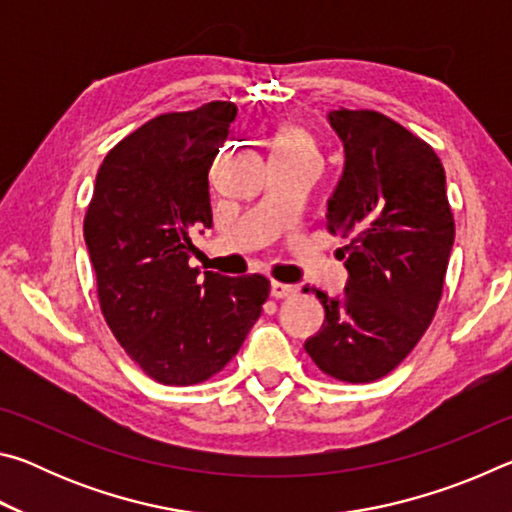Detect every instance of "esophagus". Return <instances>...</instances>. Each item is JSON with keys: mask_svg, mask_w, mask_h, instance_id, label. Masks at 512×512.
Here are the masks:
<instances>
[{"mask_svg": "<svg viewBox=\"0 0 512 512\" xmlns=\"http://www.w3.org/2000/svg\"><path fill=\"white\" fill-rule=\"evenodd\" d=\"M296 293H298V289L293 287V284L271 282V296H273V298H277V300H282V298H291V296H296Z\"/></svg>", "mask_w": 512, "mask_h": 512, "instance_id": "34e87169", "label": "esophagus"}]
</instances>
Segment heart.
Returning <instances> with one entry per match:
<instances>
[{
	"instance_id": "b5f03b06",
	"label": "heart",
	"mask_w": 512,
	"mask_h": 512,
	"mask_svg": "<svg viewBox=\"0 0 512 512\" xmlns=\"http://www.w3.org/2000/svg\"><path fill=\"white\" fill-rule=\"evenodd\" d=\"M296 153H316V144L311 135L296 124H284L275 131L271 140V155H296Z\"/></svg>"
}]
</instances>
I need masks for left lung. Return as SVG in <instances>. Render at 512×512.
Returning <instances> with one entry per match:
<instances>
[{"mask_svg":"<svg viewBox=\"0 0 512 512\" xmlns=\"http://www.w3.org/2000/svg\"><path fill=\"white\" fill-rule=\"evenodd\" d=\"M345 151L327 201V230L341 248V298L311 289L325 323L305 350L325 375L366 384L406 359L436 314L454 246L443 162L427 142L375 110H332ZM309 289H305L307 293Z\"/></svg>","mask_w":512,"mask_h":512,"instance_id":"obj_1","label":"left lung"}]
</instances>
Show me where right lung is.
<instances>
[{"instance_id":"1","label":"right lung","mask_w":512,"mask_h":512,"mask_svg":"<svg viewBox=\"0 0 512 512\" xmlns=\"http://www.w3.org/2000/svg\"><path fill=\"white\" fill-rule=\"evenodd\" d=\"M237 106L167 112L110 149L83 221L108 327L137 366L167 386L225 368L262 314L264 275L189 266V232L212 228L210 173Z\"/></svg>"}]
</instances>
